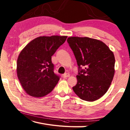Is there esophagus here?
Segmentation results:
<instances>
[{
    "label": "esophagus",
    "instance_id": "obj_1",
    "mask_svg": "<svg viewBox=\"0 0 130 130\" xmlns=\"http://www.w3.org/2000/svg\"><path fill=\"white\" fill-rule=\"evenodd\" d=\"M63 77L64 78H68V77H69V76H70V74H69V73H65V74H63Z\"/></svg>",
    "mask_w": 130,
    "mask_h": 130
}]
</instances>
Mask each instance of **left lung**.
I'll return each instance as SVG.
<instances>
[{
	"mask_svg": "<svg viewBox=\"0 0 130 130\" xmlns=\"http://www.w3.org/2000/svg\"><path fill=\"white\" fill-rule=\"evenodd\" d=\"M67 41L79 69L74 92L84 101L97 100L107 92L113 78V53L102 41L93 38L70 37ZM82 66L85 67L84 70Z\"/></svg>",
	"mask_w": 130,
	"mask_h": 130,
	"instance_id": "1",
	"label": "left lung"
}]
</instances>
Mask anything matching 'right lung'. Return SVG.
Returning <instances> with one entry per match:
<instances>
[{"instance_id": "obj_1", "label": "right lung", "mask_w": 130, "mask_h": 130, "mask_svg": "<svg viewBox=\"0 0 130 130\" xmlns=\"http://www.w3.org/2000/svg\"><path fill=\"white\" fill-rule=\"evenodd\" d=\"M68 36H40L33 40L19 54L17 73L19 82L28 95L42 97L54 89L60 76L54 72L51 56Z\"/></svg>"}]
</instances>
